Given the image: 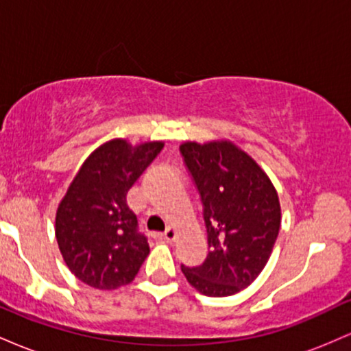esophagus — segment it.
<instances>
[{"label": "esophagus", "instance_id": "34e87169", "mask_svg": "<svg viewBox=\"0 0 351 351\" xmlns=\"http://www.w3.org/2000/svg\"><path fill=\"white\" fill-rule=\"evenodd\" d=\"M175 234H176L175 228H173V226H168V228H167V231L162 232V234H158V236H160V239H165V241H171L173 237H175Z\"/></svg>", "mask_w": 351, "mask_h": 351}]
</instances>
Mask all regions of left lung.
I'll return each instance as SVG.
<instances>
[{"instance_id": "obj_1", "label": "left lung", "mask_w": 351, "mask_h": 351, "mask_svg": "<svg viewBox=\"0 0 351 351\" xmlns=\"http://www.w3.org/2000/svg\"><path fill=\"white\" fill-rule=\"evenodd\" d=\"M198 188L209 252L184 277L208 297L234 295L251 285L271 257L280 228L272 181L232 142H184L180 147Z\"/></svg>"}]
</instances>
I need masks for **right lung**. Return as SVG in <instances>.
<instances>
[{
  "mask_svg": "<svg viewBox=\"0 0 351 351\" xmlns=\"http://www.w3.org/2000/svg\"><path fill=\"white\" fill-rule=\"evenodd\" d=\"M163 142L115 138L88 155L56 213V239L71 272L99 291L130 284L150 254L127 193Z\"/></svg>",
  "mask_w": 351,
  "mask_h": 351,
  "instance_id": "obj_1",
  "label": "right lung"
}]
</instances>
